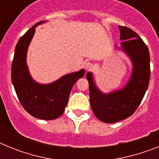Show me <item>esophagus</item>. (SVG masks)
Here are the masks:
<instances>
[{
	"instance_id": "esophagus-1",
	"label": "esophagus",
	"mask_w": 159,
	"mask_h": 159,
	"mask_svg": "<svg viewBox=\"0 0 159 159\" xmlns=\"http://www.w3.org/2000/svg\"><path fill=\"white\" fill-rule=\"evenodd\" d=\"M92 67H93V65H92V63L88 62V63H86V64H84V68H85L87 71H89V70H91Z\"/></svg>"
}]
</instances>
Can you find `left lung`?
I'll use <instances>...</instances> for the list:
<instances>
[{"instance_id":"left-lung-1","label":"left lung","mask_w":159,"mask_h":159,"mask_svg":"<svg viewBox=\"0 0 159 159\" xmlns=\"http://www.w3.org/2000/svg\"><path fill=\"white\" fill-rule=\"evenodd\" d=\"M120 46L118 51L127 55L131 62V75L120 89L104 93L95 84L93 73L88 71L90 102L93 113L103 123H114L130 117L141 103L148 88L151 69L147 46L135 32L125 26H119Z\"/></svg>"}]
</instances>
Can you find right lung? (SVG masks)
<instances>
[{
	"label": "right lung",
	"mask_w": 159,
	"mask_h": 159,
	"mask_svg": "<svg viewBox=\"0 0 159 159\" xmlns=\"http://www.w3.org/2000/svg\"><path fill=\"white\" fill-rule=\"evenodd\" d=\"M33 25L17 42L12 61V82L19 101L33 117L44 120L56 119L65 111L73 85L85 74L84 69L68 73L50 84H40L33 80L27 64V52L38 25Z\"/></svg>",
	"instance_id": "1"
}]
</instances>
